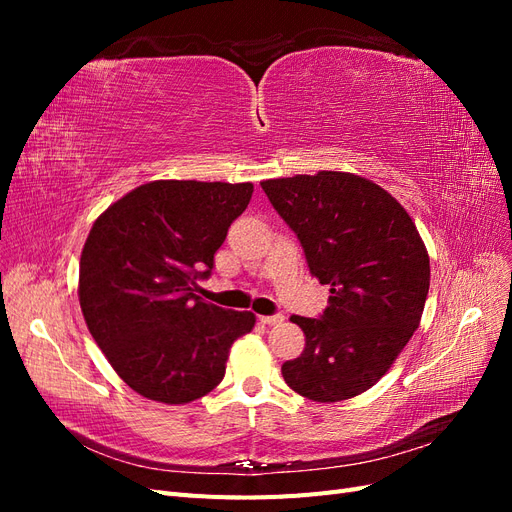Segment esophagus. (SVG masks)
<instances>
[{
	"label": "esophagus",
	"instance_id": "1",
	"mask_svg": "<svg viewBox=\"0 0 512 512\" xmlns=\"http://www.w3.org/2000/svg\"><path fill=\"white\" fill-rule=\"evenodd\" d=\"M262 324H269V327H275V324H282L284 316L282 314H275V316H260Z\"/></svg>",
	"mask_w": 512,
	"mask_h": 512
}]
</instances>
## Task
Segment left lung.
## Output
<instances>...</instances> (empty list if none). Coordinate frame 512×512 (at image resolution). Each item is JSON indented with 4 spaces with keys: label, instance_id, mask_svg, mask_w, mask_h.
<instances>
[{
    "label": "left lung",
    "instance_id": "obj_1",
    "mask_svg": "<svg viewBox=\"0 0 512 512\" xmlns=\"http://www.w3.org/2000/svg\"><path fill=\"white\" fill-rule=\"evenodd\" d=\"M260 185L297 232L309 271L331 286L320 318H290L305 350L282 365V376L320 404L361 395L418 329L429 292L427 247L408 211L365 177L320 170Z\"/></svg>",
    "mask_w": 512,
    "mask_h": 512
}]
</instances>
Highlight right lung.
<instances>
[{
    "instance_id": "add662e5",
    "label": "right lung",
    "mask_w": 512,
    "mask_h": 512,
    "mask_svg": "<svg viewBox=\"0 0 512 512\" xmlns=\"http://www.w3.org/2000/svg\"><path fill=\"white\" fill-rule=\"evenodd\" d=\"M252 183L160 179L138 185L89 230L79 301L87 329L132 391L179 406L226 374L252 312L200 301L228 226L250 205Z\"/></svg>"
}]
</instances>
